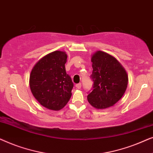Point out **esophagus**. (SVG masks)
I'll return each mask as SVG.
<instances>
[{
	"mask_svg": "<svg viewBox=\"0 0 153 153\" xmlns=\"http://www.w3.org/2000/svg\"><path fill=\"white\" fill-rule=\"evenodd\" d=\"M76 88H78V89H80L81 88V83H77V84L76 85Z\"/></svg>",
	"mask_w": 153,
	"mask_h": 153,
	"instance_id": "1",
	"label": "esophagus"
}]
</instances>
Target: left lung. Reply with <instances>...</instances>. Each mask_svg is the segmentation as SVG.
I'll list each match as a JSON object with an SVG mask.
<instances>
[{"label":"left lung","instance_id":"obj_1","mask_svg":"<svg viewBox=\"0 0 153 153\" xmlns=\"http://www.w3.org/2000/svg\"><path fill=\"white\" fill-rule=\"evenodd\" d=\"M93 91L87 96L93 107L104 109L114 106L124 95L128 76L118 60L106 52L96 51L91 58Z\"/></svg>","mask_w":153,"mask_h":153}]
</instances>
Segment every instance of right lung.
<instances>
[{
    "mask_svg": "<svg viewBox=\"0 0 153 153\" xmlns=\"http://www.w3.org/2000/svg\"><path fill=\"white\" fill-rule=\"evenodd\" d=\"M67 58L65 51L51 52L42 58L30 72V91L39 103L48 109H62L72 96L74 83L66 73Z\"/></svg>",
    "mask_w": 153,
    "mask_h": 153,
    "instance_id": "obj_1",
    "label": "right lung"
}]
</instances>
